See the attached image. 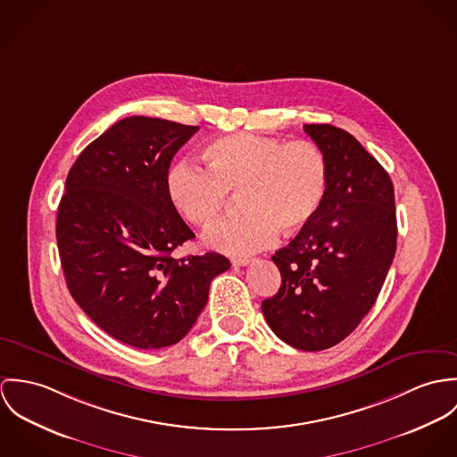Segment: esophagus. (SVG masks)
I'll list each match as a JSON object with an SVG mask.
<instances>
[{
	"label": "esophagus",
	"instance_id": "esophagus-1",
	"mask_svg": "<svg viewBox=\"0 0 457 457\" xmlns=\"http://www.w3.org/2000/svg\"><path fill=\"white\" fill-rule=\"evenodd\" d=\"M251 262V259L249 257H238V259H231V264L235 266V268H240V266H247Z\"/></svg>",
	"mask_w": 457,
	"mask_h": 457
}]
</instances>
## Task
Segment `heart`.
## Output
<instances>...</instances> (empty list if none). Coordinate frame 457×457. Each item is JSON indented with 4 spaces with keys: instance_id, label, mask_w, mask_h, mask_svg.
<instances>
[{
    "instance_id": "heart-1",
    "label": "heart",
    "mask_w": 457,
    "mask_h": 457,
    "mask_svg": "<svg viewBox=\"0 0 457 457\" xmlns=\"http://www.w3.org/2000/svg\"><path fill=\"white\" fill-rule=\"evenodd\" d=\"M206 168L179 159L164 177L177 212L196 226L212 224L231 195L240 193L242 213L204 235L206 247L228 255H249L275 244L278 233L293 237L317 217L329 184L328 159L310 140L286 142L238 133L210 142Z\"/></svg>"
}]
</instances>
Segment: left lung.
<instances>
[{
  "label": "left lung",
  "mask_w": 457,
  "mask_h": 457,
  "mask_svg": "<svg viewBox=\"0 0 457 457\" xmlns=\"http://www.w3.org/2000/svg\"><path fill=\"white\" fill-rule=\"evenodd\" d=\"M328 159L317 217L271 257L282 275L261 303L271 331L300 351L347 338L371 310L396 253L395 187L380 162L345 129L304 124Z\"/></svg>",
  "instance_id": "obj_1"
}]
</instances>
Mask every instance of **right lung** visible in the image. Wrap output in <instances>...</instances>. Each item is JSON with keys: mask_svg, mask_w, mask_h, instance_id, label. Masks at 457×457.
<instances>
[{"mask_svg": "<svg viewBox=\"0 0 457 457\" xmlns=\"http://www.w3.org/2000/svg\"><path fill=\"white\" fill-rule=\"evenodd\" d=\"M153 117H126L89 144L66 177L55 238L66 286L115 340L137 349L180 342L208 302L220 253H171L195 233L171 204L164 177L198 131Z\"/></svg>", "mask_w": 457, "mask_h": 457, "instance_id": "add662e5", "label": "right lung"}]
</instances>
